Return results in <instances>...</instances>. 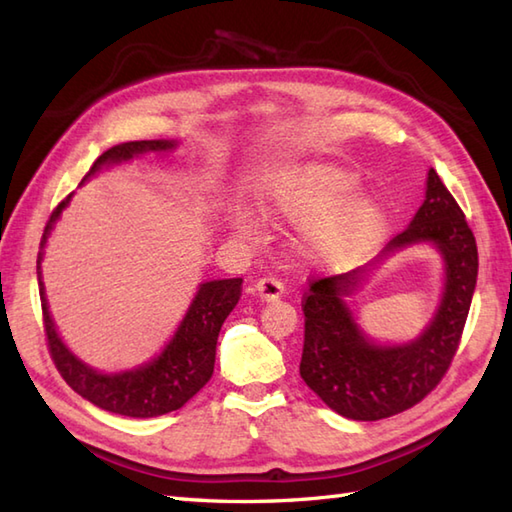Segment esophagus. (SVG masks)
<instances>
[{
	"label": "esophagus",
	"instance_id": "esophagus-1",
	"mask_svg": "<svg viewBox=\"0 0 512 512\" xmlns=\"http://www.w3.org/2000/svg\"><path fill=\"white\" fill-rule=\"evenodd\" d=\"M255 295L262 299V301H275L281 295H284V286H281V281L273 279V277H264L259 279L255 284Z\"/></svg>",
	"mask_w": 512,
	"mask_h": 512
}]
</instances>
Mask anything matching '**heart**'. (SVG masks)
Returning <instances> with one entry per match:
<instances>
[{"label": "heart", "instance_id": "obj_1", "mask_svg": "<svg viewBox=\"0 0 512 512\" xmlns=\"http://www.w3.org/2000/svg\"><path fill=\"white\" fill-rule=\"evenodd\" d=\"M354 173L330 165L279 171L259 193L257 209L270 222H301L297 244L312 262L339 268L372 248L385 231V206L372 193H356ZM228 224L242 237L253 235V220L233 209Z\"/></svg>", "mask_w": 512, "mask_h": 512}]
</instances>
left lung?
Instances as JSON below:
<instances>
[{"label":"left lung","instance_id":"obj_1","mask_svg":"<svg viewBox=\"0 0 512 512\" xmlns=\"http://www.w3.org/2000/svg\"><path fill=\"white\" fill-rule=\"evenodd\" d=\"M413 245H431L443 259L439 308L409 342L380 344L351 308L373 270ZM477 284V246L464 213L433 169L411 224L372 262L345 275L312 281L303 314L306 341L299 374L325 405L350 420H380L416 405L453 361Z\"/></svg>","mask_w":512,"mask_h":512}]
</instances>
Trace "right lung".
<instances>
[{"instance_id": "obj_1", "label": "right lung", "mask_w": 512, "mask_h": 512, "mask_svg": "<svg viewBox=\"0 0 512 512\" xmlns=\"http://www.w3.org/2000/svg\"><path fill=\"white\" fill-rule=\"evenodd\" d=\"M176 149L178 140L165 138L134 140V143L116 145L96 158L83 182H88L103 169L127 165V162L145 158L147 154L169 156ZM72 195L74 193H70L50 215L37 257L41 310L43 321H46V336L54 365H57L63 380L76 394L90 400L99 409L127 418H156L162 416V413L176 411L211 380L215 367L217 336H220L222 323L233 312L239 295H242V279L233 277L202 281L187 312H184L182 321L178 323L176 332H173L171 339L154 358H149V361L136 367L121 369V372H101V369L81 361L61 339L50 314L46 286H43L41 277V262L43 255H46L48 237L54 224L61 220V213L70 204Z\"/></svg>"}]
</instances>
